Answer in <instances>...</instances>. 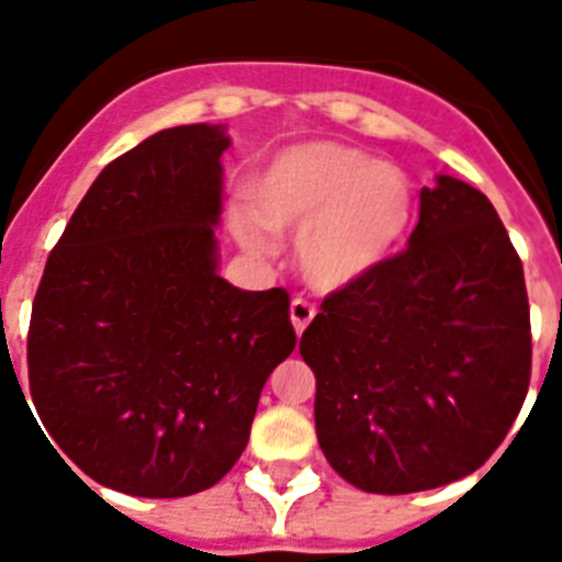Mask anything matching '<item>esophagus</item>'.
<instances>
[{
	"label": "esophagus",
	"mask_w": 562,
	"mask_h": 562,
	"mask_svg": "<svg viewBox=\"0 0 562 562\" xmlns=\"http://www.w3.org/2000/svg\"><path fill=\"white\" fill-rule=\"evenodd\" d=\"M314 314H317V308L311 303H305V300H300L296 296L294 303H291V325H294L296 337H303V331L308 328V323L314 319Z\"/></svg>",
	"instance_id": "obj_1"
}]
</instances>
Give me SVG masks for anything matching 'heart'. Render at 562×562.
Returning a JSON list of instances; mask_svg holds the SVG:
<instances>
[{
  "label": "heart",
  "instance_id": "heart-1",
  "mask_svg": "<svg viewBox=\"0 0 562 562\" xmlns=\"http://www.w3.org/2000/svg\"><path fill=\"white\" fill-rule=\"evenodd\" d=\"M234 237L254 257L296 237V268L317 291H342L385 266L412 225V182L397 165L337 143L291 145L257 173Z\"/></svg>",
  "mask_w": 562,
  "mask_h": 562
}]
</instances>
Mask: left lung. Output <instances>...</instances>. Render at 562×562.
Masks as SVG:
<instances>
[{
  "label": "left lung",
  "instance_id": "1",
  "mask_svg": "<svg viewBox=\"0 0 562 562\" xmlns=\"http://www.w3.org/2000/svg\"><path fill=\"white\" fill-rule=\"evenodd\" d=\"M317 440L371 494L454 483L506 440L529 391L522 262L485 193L437 173L408 248L305 328Z\"/></svg>",
  "mask_w": 562,
  "mask_h": 562
}]
</instances>
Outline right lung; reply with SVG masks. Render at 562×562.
<instances>
[{"mask_svg":"<svg viewBox=\"0 0 562 562\" xmlns=\"http://www.w3.org/2000/svg\"><path fill=\"white\" fill-rule=\"evenodd\" d=\"M228 148L225 125L200 122L113 159L42 273L33 405L70 463L113 492L188 497L220 483L296 346L285 291H243L216 271Z\"/></svg>","mask_w":562,"mask_h":562,"instance_id":"obj_1","label":"right lung"}]
</instances>
